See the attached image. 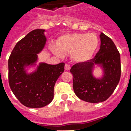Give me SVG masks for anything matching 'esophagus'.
I'll return each mask as SVG.
<instances>
[{
    "label": "esophagus",
    "instance_id": "esophagus-1",
    "mask_svg": "<svg viewBox=\"0 0 131 131\" xmlns=\"http://www.w3.org/2000/svg\"><path fill=\"white\" fill-rule=\"evenodd\" d=\"M64 69H65V70H69L70 69H71V66L70 64H66L65 66H64Z\"/></svg>",
    "mask_w": 131,
    "mask_h": 131
}]
</instances>
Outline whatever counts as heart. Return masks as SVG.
Segmentation results:
<instances>
[{
	"label": "heart",
	"mask_w": 131,
	"mask_h": 131,
	"mask_svg": "<svg viewBox=\"0 0 131 131\" xmlns=\"http://www.w3.org/2000/svg\"><path fill=\"white\" fill-rule=\"evenodd\" d=\"M98 44V38L93 33L69 34L60 38L57 42L58 47L54 46L53 51L60 57L64 54H71L75 62H85L93 56Z\"/></svg>",
	"instance_id": "obj_1"
}]
</instances>
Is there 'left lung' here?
I'll use <instances>...</instances> for the list:
<instances>
[{"label": "left lung", "mask_w": 131, "mask_h": 131, "mask_svg": "<svg viewBox=\"0 0 131 131\" xmlns=\"http://www.w3.org/2000/svg\"><path fill=\"white\" fill-rule=\"evenodd\" d=\"M100 38V48L96 55L85 62L77 63L70 69L75 94L81 100L91 103L102 102L109 98L121 77L120 54L115 44L103 33ZM95 65L103 70L101 78L93 75Z\"/></svg>", "instance_id": "left-lung-1"}]
</instances>
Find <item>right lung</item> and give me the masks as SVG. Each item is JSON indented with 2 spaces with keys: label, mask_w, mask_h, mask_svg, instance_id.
<instances>
[{
  "label": "right lung",
  "mask_w": 131,
  "mask_h": 131,
  "mask_svg": "<svg viewBox=\"0 0 131 131\" xmlns=\"http://www.w3.org/2000/svg\"><path fill=\"white\" fill-rule=\"evenodd\" d=\"M45 29L31 31L17 43L8 60L9 85L19 101L30 108L50 104L54 97V86L64 71V63L49 64L40 62L27 73V67L36 66L38 54L46 46Z\"/></svg>",
  "instance_id": "obj_1"
}]
</instances>
